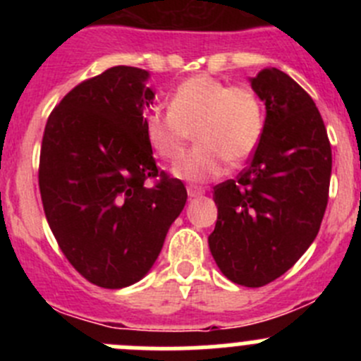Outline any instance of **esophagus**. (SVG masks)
Segmentation results:
<instances>
[{"instance_id": "34e87169", "label": "esophagus", "mask_w": 361, "mask_h": 361, "mask_svg": "<svg viewBox=\"0 0 361 361\" xmlns=\"http://www.w3.org/2000/svg\"><path fill=\"white\" fill-rule=\"evenodd\" d=\"M187 192H188V197H201L204 194V188L202 187H197V185H188L187 187Z\"/></svg>"}]
</instances>
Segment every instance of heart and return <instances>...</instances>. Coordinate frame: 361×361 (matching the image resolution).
<instances>
[{
	"instance_id": "b5f03b06",
	"label": "heart",
	"mask_w": 361,
	"mask_h": 361,
	"mask_svg": "<svg viewBox=\"0 0 361 361\" xmlns=\"http://www.w3.org/2000/svg\"><path fill=\"white\" fill-rule=\"evenodd\" d=\"M148 147L164 160L183 154L194 130L197 147L174 166L183 180L206 181L257 150L265 129L260 97L246 85H228L209 75L181 82L169 97V110H152L143 120Z\"/></svg>"
}]
</instances>
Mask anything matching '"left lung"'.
Masks as SVG:
<instances>
[{
	"label": "left lung",
	"instance_id": "left-lung-1",
	"mask_svg": "<svg viewBox=\"0 0 361 361\" xmlns=\"http://www.w3.org/2000/svg\"><path fill=\"white\" fill-rule=\"evenodd\" d=\"M251 87L265 129L250 166L213 188L218 207L211 255L238 285L258 288L285 274L318 235L329 204L332 148L312 97L276 68Z\"/></svg>",
	"mask_w": 361,
	"mask_h": 361
}]
</instances>
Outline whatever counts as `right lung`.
<instances>
[{
    "label": "right lung",
    "instance_id": "add662e5",
    "mask_svg": "<svg viewBox=\"0 0 361 361\" xmlns=\"http://www.w3.org/2000/svg\"><path fill=\"white\" fill-rule=\"evenodd\" d=\"M147 78L145 69L115 66L83 80L43 133L47 221L69 264L101 288L140 281L187 202L185 185L159 169L145 136L143 110L154 99Z\"/></svg>",
    "mask_w": 361,
    "mask_h": 361
}]
</instances>
